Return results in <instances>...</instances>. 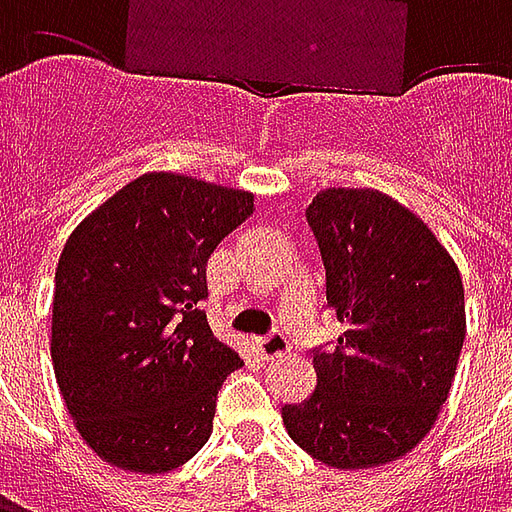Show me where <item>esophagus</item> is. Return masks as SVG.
Listing matches in <instances>:
<instances>
[{"instance_id": "1", "label": "esophagus", "mask_w": 512, "mask_h": 512, "mask_svg": "<svg viewBox=\"0 0 512 512\" xmlns=\"http://www.w3.org/2000/svg\"><path fill=\"white\" fill-rule=\"evenodd\" d=\"M257 351L263 359H277V356H285L290 351V343L288 337L282 332H271L266 337H257Z\"/></svg>"}]
</instances>
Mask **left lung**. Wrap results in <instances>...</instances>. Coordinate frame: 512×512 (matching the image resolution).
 <instances>
[{
	"label": "left lung",
	"instance_id": "left-lung-1",
	"mask_svg": "<svg viewBox=\"0 0 512 512\" xmlns=\"http://www.w3.org/2000/svg\"><path fill=\"white\" fill-rule=\"evenodd\" d=\"M307 222L343 334L315 351L318 386L282 408L288 436L334 469L403 458L436 425L463 337L461 271L430 227L376 189H323Z\"/></svg>",
	"mask_w": 512,
	"mask_h": 512
}]
</instances>
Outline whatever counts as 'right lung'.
<instances>
[{
    "label": "right lung",
    "mask_w": 512,
    "mask_h": 512,
    "mask_svg": "<svg viewBox=\"0 0 512 512\" xmlns=\"http://www.w3.org/2000/svg\"><path fill=\"white\" fill-rule=\"evenodd\" d=\"M255 194L145 172L76 224L51 304V362L87 447L123 472H172L213 430L216 392L244 365L213 337L205 266Z\"/></svg>",
    "instance_id": "right-lung-1"
}]
</instances>
